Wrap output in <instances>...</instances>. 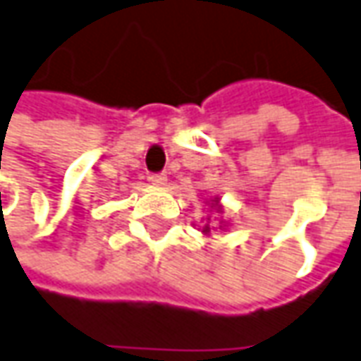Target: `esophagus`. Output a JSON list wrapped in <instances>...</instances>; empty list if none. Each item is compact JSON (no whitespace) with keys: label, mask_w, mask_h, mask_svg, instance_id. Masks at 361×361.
Here are the masks:
<instances>
[{"label":"esophagus","mask_w":361,"mask_h":361,"mask_svg":"<svg viewBox=\"0 0 361 361\" xmlns=\"http://www.w3.org/2000/svg\"><path fill=\"white\" fill-rule=\"evenodd\" d=\"M149 181H152L154 185H166L168 176H166V173H152V176H149Z\"/></svg>","instance_id":"obj_1"}]
</instances>
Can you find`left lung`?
Instances as JSON below:
<instances>
[{"label":"left lung","instance_id":"8db88e82","mask_svg":"<svg viewBox=\"0 0 361 361\" xmlns=\"http://www.w3.org/2000/svg\"><path fill=\"white\" fill-rule=\"evenodd\" d=\"M209 231V227H203V233H207Z\"/></svg>","mask_w":361,"mask_h":361}]
</instances>
